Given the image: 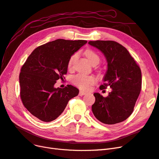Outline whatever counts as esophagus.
<instances>
[{
    "label": "esophagus",
    "mask_w": 159,
    "mask_h": 159,
    "mask_svg": "<svg viewBox=\"0 0 159 159\" xmlns=\"http://www.w3.org/2000/svg\"><path fill=\"white\" fill-rule=\"evenodd\" d=\"M86 95V93L84 92V91H80V93H79V95L80 96H82V95Z\"/></svg>",
    "instance_id": "1"
}]
</instances>
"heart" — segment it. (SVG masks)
Here are the masks:
<instances>
[{
    "label": "heart",
    "instance_id": "heart-1",
    "mask_svg": "<svg viewBox=\"0 0 159 159\" xmlns=\"http://www.w3.org/2000/svg\"><path fill=\"white\" fill-rule=\"evenodd\" d=\"M85 54L89 61L93 64H98L100 61V58L98 54L93 50L88 49L85 52ZM78 53H75L69 59L68 62V68H71L72 67L73 63L76 58L78 57ZM72 83L78 87L80 89L82 90H89L92 85H95L97 83V78L94 76L92 75H86L84 74H78L74 75L72 79Z\"/></svg>",
    "mask_w": 159,
    "mask_h": 159
}]
</instances>
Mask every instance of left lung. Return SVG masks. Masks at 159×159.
I'll return each instance as SVG.
<instances>
[{
    "label": "left lung",
    "mask_w": 159,
    "mask_h": 159,
    "mask_svg": "<svg viewBox=\"0 0 159 159\" xmlns=\"http://www.w3.org/2000/svg\"><path fill=\"white\" fill-rule=\"evenodd\" d=\"M104 54L108 62V70L104 78L105 83L100 89L112 88L104 97L94 93L95 101L92 111L95 118L106 124H115L126 120L134 111L141 89V72L139 65L128 51L114 41H89Z\"/></svg>",
    "instance_id": "left-lung-1"
}]
</instances>
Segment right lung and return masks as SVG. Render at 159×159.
I'll return each instance as SVG.
<instances>
[{"label":"right lung","instance_id":"1","mask_svg":"<svg viewBox=\"0 0 159 159\" xmlns=\"http://www.w3.org/2000/svg\"><path fill=\"white\" fill-rule=\"evenodd\" d=\"M87 43L57 39L37 47L27 58L19 75L20 98L33 116L51 122L62 113L71 98L78 95L79 90L72 85L54 88V85L67 74L70 58Z\"/></svg>","mask_w":159,"mask_h":159}]
</instances>
